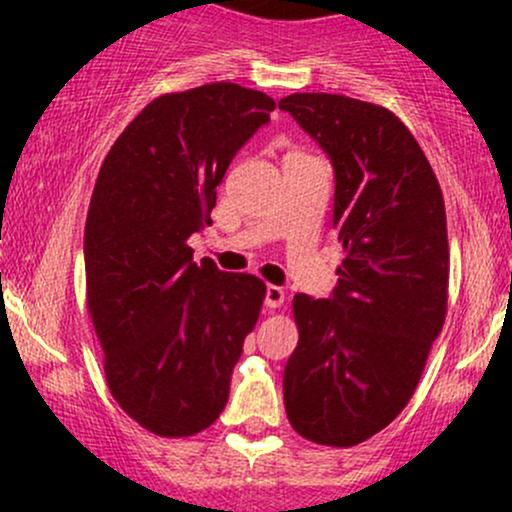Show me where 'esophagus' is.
<instances>
[{
	"mask_svg": "<svg viewBox=\"0 0 512 512\" xmlns=\"http://www.w3.org/2000/svg\"><path fill=\"white\" fill-rule=\"evenodd\" d=\"M284 298L286 293L284 289H279V286L269 284L267 291H264V305H267V308H281V305H284Z\"/></svg>",
	"mask_w": 512,
	"mask_h": 512,
	"instance_id": "1",
	"label": "esophagus"
}]
</instances>
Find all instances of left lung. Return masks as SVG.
<instances>
[{
    "label": "left lung",
    "mask_w": 512,
    "mask_h": 512,
    "mask_svg": "<svg viewBox=\"0 0 512 512\" xmlns=\"http://www.w3.org/2000/svg\"><path fill=\"white\" fill-rule=\"evenodd\" d=\"M330 156L332 226L346 252L330 298L296 293L284 370L293 431L363 443L407 407L448 310V228L431 163L380 105L332 93L279 101Z\"/></svg>",
    "instance_id": "1"
}]
</instances>
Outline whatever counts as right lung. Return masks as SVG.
I'll use <instances>...</instances> for the list:
<instances>
[{
	"mask_svg": "<svg viewBox=\"0 0 512 512\" xmlns=\"http://www.w3.org/2000/svg\"><path fill=\"white\" fill-rule=\"evenodd\" d=\"M276 103L238 84L151 101L105 156L86 216V303L115 402L163 438L219 419L264 281L192 262L216 187Z\"/></svg>",
	"mask_w": 512,
	"mask_h": 512,
	"instance_id": "obj_1",
	"label": "right lung"
}]
</instances>
